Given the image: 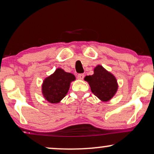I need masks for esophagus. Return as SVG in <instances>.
I'll use <instances>...</instances> for the list:
<instances>
[{
	"instance_id": "esophagus-1",
	"label": "esophagus",
	"mask_w": 154,
	"mask_h": 154,
	"mask_svg": "<svg viewBox=\"0 0 154 154\" xmlns=\"http://www.w3.org/2000/svg\"><path fill=\"white\" fill-rule=\"evenodd\" d=\"M77 78L80 80H83L84 78V74L83 73H79V74L77 75Z\"/></svg>"
}]
</instances>
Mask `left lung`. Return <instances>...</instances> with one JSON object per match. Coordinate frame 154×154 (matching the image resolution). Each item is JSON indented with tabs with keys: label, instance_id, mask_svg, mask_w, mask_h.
Segmentation results:
<instances>
[{
	"label": "left lung",
	"instance_id": "8db88e82",
	"mask_svg": "<svg viewBox=\"0 0 154 154\" xmlns=\"http://www.w3.org/2000/svg\"><path fill=\"white\" fill-rule=\"evenodd\" d=\"M85 80L94 95L104 102L110 100L118 90L116 78L100 65L94 68L93 75H87Z\"/></svg>",
	"mask_w": 154,
	"mask_h": 154
}]
</instances>
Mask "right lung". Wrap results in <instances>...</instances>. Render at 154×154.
<instances>
[{"label": "right lung", "mask_w": 154, "mask_h": 154, "mask_svg": "<svg viewBox=\"0 0 154 154\" xmlns=\"http://www.w3.org/2000/svg\"><path fill=\"white\" fill-rule=\"evenodd\" d=\"M75 78L72 73L57 69L53 74L46 78L42 86L44 97L50 103H58L66 96L70 83Z\"/></svg>", "instance_id": "right-lung-1"}]
</instances>
